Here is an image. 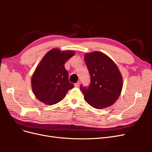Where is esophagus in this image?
I'll return each instance as SVG.
<instances>
[{"instance_id": "obj_1", "label": "esophagus", "mask_w": 152, "mask_h": 152, "mask_svg": "<svg viewBox=\"0 0 152 152\" xmlns=\"http://www.w3.org/2000/svg\"><path fill=\"white\" fill-rule=\"evenodd\" d=\"M80 82H77V83H75V84H74V86H75V87H79V86H80Z\"/></svg>"}]
</instances>
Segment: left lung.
Wrapping results in <instances>:
<instances>
[{
    "mask_svg": "<svg viewBox=\"0 0 152 152\" xmlns=\"http://www.w3.org/2000/svg\"><path fill=\"white\" fill-rule=\"evenodd\" d=\"M84 59L91 76L88 88L80 86L85 101L96 109L110 107L120 96L123 87L122 76L117 65L99 51L86 53Z\"/></svg>",
    "mask_w": 152,
    "mask_h": 152,
    "instance_id": "left-lung-1",
    "label": "left lung"
}]
</instances>
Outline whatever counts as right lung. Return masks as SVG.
Wrapping results in <instances>:
<instances>
[{
	"mask_svg": "<svg viewBox=\"0 0 152 152\" xmlns=\"http://www.w3.org/2000/svg\"><path fill=\"white\" fill-rule=\"evenodd\" d=\"M75 54L73 50L54 48L41 59L31 80L33 93L40 102L48 105L56 104L74 87L69 82L65 63Z\"/></svg>",
	"mask_w": 152,
	"mask_h": 152,
	"instance_id": "add662e5",
	"label": "right lung"
}]
</instances>
